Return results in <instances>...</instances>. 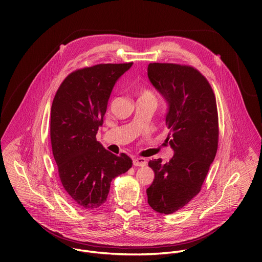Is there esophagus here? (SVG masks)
<instances>
[{"label":"esophagus","instance_id":"obj_1","mask_svg":"<svg viewBox=\"0 0 262 262\" xmlns=\"http://www.w3.org/2000/svg\"><path fill=\"white\" fill-rule=\"evenodd\" d=\"M144 157H145V155L141 151V152L138 155V157L134 160V163H135V164H144V163H146Z\"/></svg>","mask_w":262,"mask_h":262}]
</instances>
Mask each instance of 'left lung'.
<instances>
[{
  "instance_id": "obj_1",
  "label": "left lung",
  "mask_w": 262,
  "mask_h": 262,
  "mask_svg": "<svg viewBox=\"0 0 262 262\" xmlns=\"http://www.w3.org/2000/svg\"><path fill=\"white\" fill-rule=\"evenodd\" d=\"M122 64H99L72 72L58 89L51 111V141L66 192L84 207L106 201L112 179L133 161L119 148L105 149L97 140Z\"/></svg>"
}]
</instances>
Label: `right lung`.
I'll return each mask as SVG.
<instances>
[{
  "instance_id": "1",
  "label": "right lung",
  "mask_w": 262,
  "mask_h": 262,
  "mask_svg": "<svg viewBox=\"0 0 262 262\" xmlns=\"http://www.w3.org/2000/svg\"><path fill=\"white\" fill-rule=\"evenodd\" d=\"M148 79L167 105L165 145L172 151L149 161L155 179L146 193L154 210L169 214L201 190L217 149V111L210 85L191 66L151 63Z\"/></svg>"
}]
</instances>
